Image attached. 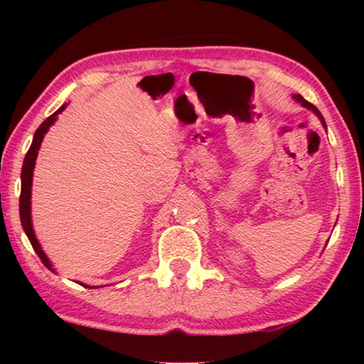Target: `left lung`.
<instances>
[{
    "label": "left lung",
    "instance_id": "left-lung-1",
    "mask_svg": "<svg viewBox=\"0 0 364 364\" xmlns=\"http://www.w3.org/2000/svg\"><path fill=\"white\" fill-rule=\"evenodd\" d=\"M293 99H295V101H298V102H300L303 107L310 109V111H313V112H315V114H316V116H318V117H320V121L323 122V126H325V127H326V124H325V119H323V116H321V114H320V111H318V109H316L315 106H313V104H311V102H308V101H306V99H303V97L300 96V94H295V96H293Z\"/></svg>",
    "mask_w": 364,
    "mask_h": 364
}]
</instances>
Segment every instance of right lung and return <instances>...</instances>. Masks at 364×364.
I'll return each instance as SVG.
<instances>
[{
	"instance_id": "1",
	"label": "right lung",
	"mask_w": 364,
	"mask_h": 364,
	"mask_svg": "<svg viewBox=\"0 0 364 364\" xmlns=\"http://www.w3.org/2000/svg\"><path fill=\"white\" fill-rule=\"evenodd\" d=\"M64 109H66V104H63L61 107L58 109L56 112L51 114L46 121H44L41 126L36 129V132H34V137H33V144L31 147H29V151L26 154V157H24V162H23V168H21V196H19V217H21V225L24 228V232H26V235L29 238V242H31V245L34 248V252L38 253V257L41 258V262L44 263V267L48 268V270L54 272V268L51 265V262H49V258L46 257V253L43 252L41 245H39L36 235H34V230H33V223H31V186H33V171H34V164H36V157H38V151L39 147H41V142L44 139V134L48 132V129L53 126L54 121L58 119V114H61ZM82 287H87L81 283Z\"/></svg>"
}]
</instances>
